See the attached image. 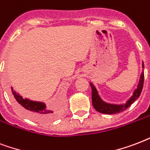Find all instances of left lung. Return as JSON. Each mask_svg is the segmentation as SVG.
<instances>
[{
    "instance_id": "obj_1",
    "label": "left lung",
    "mask_w": 150,
    "mask_h": 150,
    "mask_svg": "<svg viewBox=\"0 0 150 150\" xmlns=\"http://www.w3.org/2000/svg\"><path fill=\"white\" fill-rule=\"evenodd\" d=\"M142 67L144 68V63L142 62ZM143 82H144V72L143 69L142 71V74L140 75V79H139V83L137 85V88L134 91L132 96L130 97V98L124 104H112V103H105V101H103L101 97L98 96L97 89L94 86L92 83H90V85L91 87V98H92V105L94 108L97 110L98 112L104 114H115L118 112H123L129 107L132 103H134L137 98H139L141 95L142 90L143 88Z\"/></svg>"
}]
</instances>
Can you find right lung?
I'll list each match as a JSON object with an SVG mask.
<instances>
[{"mask_svg": "<svg viewBox=\"0 0 150 150\" xmlns=\"http://www.w3.org/2000/svg\"><path fill=\"white\" fill-rule=\"evenodd\" d=\"M11 89L14 104L17 110L25 117L34 121L45 122L55 117L54 111L47 109L45 103L23 98V96L17 93L12 87H11Z\"/></svg>", "mask_w": 150, "mask_h": 150, "instance_id": "add662e5", "label": "right lung"}]
</instances>
